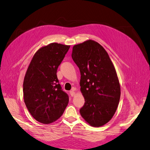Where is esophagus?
<instances>
[{
  "label": "esophagus",
  "instance_id": "esophagus-1",
  "mask_svg": "<svg viewBox=\"0 0 150 150\" xmlns=\"http://www.w3.org/2000/svg\"><path fill=\"white\" fill-rule=\"evenodd\" d=\"M74 91H75V89L73 88V89H72V90H71V91H70V94L71 95V96H75L76 93H75Z\"/></svg>",
  "mask_w": 150,
  "mask_h": 150
}]
</instances>
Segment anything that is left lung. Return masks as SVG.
I'll return each mask as SVG.
<instances>
[{
  "instance_id": "8db88e82",
  "label": "left lung",
  "mask_w": 150,
  "mask_h": 150,
  "mask_svg": "<svg viewBox=\"0 0 150 150\" xmlns=\"http://www.w3.org/2000/svg\"><path fill=\"white\" fill-rule=\"evenodd\" d=\"M72 58L81 72V91L85 103L80 114L86 122L100 127L117 110L121 88L114 65L104 47L93 40L74 45Z\"/></svg>"
}]
</instances>
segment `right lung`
Masks as SVG:
<instances>
[{"label":"right lung","instance_id":"add662e5","mask_svg":"<svg viewBox=\"0 0 150 150\" xmlns=\"http://www.w3.org/2000/svg\"><path fill=\"white\" fill-rule=\"evenodd\" d=\"M69 47L56 42L40 47L27 69L23 83L24 103L30 115L41 123L58 120L69 102L56 73Z\"/></svg>","mask_w":150,"mask_h":150}]
</instances>
